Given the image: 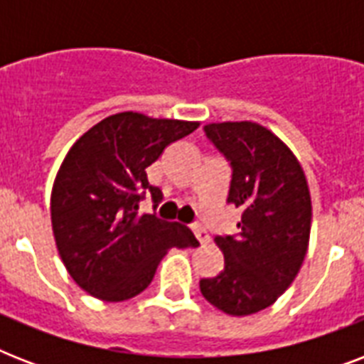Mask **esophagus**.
Instances as JSON below:
<instances>
[{"mask_svg": "<svg viewBox=\"0 0 364 364\" xmlns=\"http://www.w3.org/2000/svg\"><path fill=\"white\" fill-rule=\"evenodd\" d=\"M193 232H194V236H196V240H198L200 243H208L210 242V234H208V230H205L204 227H202V225H193Z\"/></svg>", "mask_w": 364, "mask_h": 364, "instance_id": "34e87169", "label": "esophagus"}]
</instances>
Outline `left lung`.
I'll use <instances>...</instances> for the list:
<instances>
[{
    "label": "left lung",
    "instance_id": "1",
    "mask_svg": "<svg viewBox=\"0 0 364 364\" xmlns=\"http://www.w3.org/2000/svg\"><path fill=\"white\" fill-rule=\"evenodd\" d=\"M205 137L230 162L227 204L242 210L236 236H217L225 268L200 279L204 299L228 316H251L276 302L308 251L311 200L291 149L257 122H213Z\"/></svg>",
    "mask_w": 364,
    "mask_h": 364
}]
</instances>
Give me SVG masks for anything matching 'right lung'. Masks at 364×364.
I'll return each mask as SVG.
<instances>
[{"label": "right lung", "mask_w": 364, "mask_h": 364, "mask_svg": "<svg viewBox=\"0 0 364 364\" xmlns=\"http://www.w3.org/2000/svg\"><path fill=\"white\" fill-rule=\"evenodd\" d=\"M196 128L198 122L126 111L92 126L65 154L50 196L53 232L70 276L88 294L132 299L153 282L168 249L198 243L179 223L137 213L145 193L154 208L162 200L145 170Z\"/></svg>", "instance_id": "obj_1"}]
</instances>
